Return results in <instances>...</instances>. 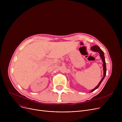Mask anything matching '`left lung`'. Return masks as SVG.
Wrapping results in <instances>:
<instances>
[{"label": "left lung", "mask_w": 122, "mask_h": 122, "mask_svg": "<svg viewBox=\"0 0 122 122\" xmlns=\"http://www.w3.org/2000/svg\"><path fill=\"white\" fill-rule=\"evenodd\" d=\"M91 49L92 50L95 51V52H97L99 53L100 56L101 57V58L102 59V62H103V65H102V66H103V78H102L100 81L99 82L98 85L97 86H96L94 88H93V89H92V90L91 91V92H92L94 91H95V89H97V88H98L100 85L101 84V83L102 82V81H103V79H104L105 76H106V62H105V57H104V52H103V51H102V50L97 46H92L91 47Z\"/></svg>", "instance_id": "1"}]
</instances>
